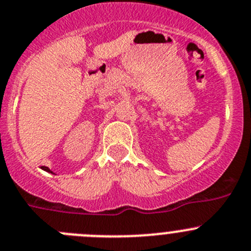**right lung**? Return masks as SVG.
Returning a JSON list of instances; mask_svg holds the SVG:
<instances>
[{
	"instance_id": "1",
	"label": "right lung",
	"mask_w": 251,
	"mask_h": 251,
	"mask_svg": "<svg viewBox=\"0 0 251 251\" xmlns=\"http://www.w3.org/2000/svg\"><path fill=\"white\" fill-rule=\"evenodd\" d=\"M42 169H43V170L48 171V173H51V171H50V170H49V169H48V168H47V166H43V168H42Z\"/></svg>"
}]
</instances>
